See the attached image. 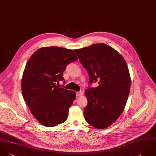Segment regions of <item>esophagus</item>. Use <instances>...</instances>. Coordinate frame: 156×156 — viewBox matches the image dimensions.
Returning a JSON list of instances; mask_svg holds the SVG:
<instances>
[{"label":"esophagus","instance_id":"1","mask_svg":"<svg viewBox=\"0 0 156 156\" xmlns=\"http://www.w3.org/2000/svg\"><path fill=\"white\" fill-rule=\"evenodd\" d=\"M83 95V92L82 91H80L76 92V96L80 97V96H82Z\"/></svg>","mask_w":156,"mask_h":156}]
</instances>
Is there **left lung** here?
<instances>
[{"mask_svg": "<svg viewBox=\"0 0 156 156\" xmlns=\"http://www.w3.org/2000/svg\"><path fill=\"white\" fill-rule=\"evenodd\" d=\"M89 76V83L98 81L96 88L84 94L87 105L84 110L86 121L98 129L113 124L124 110L131 87V78L124 57L104 43L75 49Z\"/></svg>", "mask_w": 156, "mask_h": 156, "instance_id": "1", "label": "left lung"}]
</instances>
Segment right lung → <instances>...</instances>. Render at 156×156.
Instances as JSON below:
<instances>
[{
	"label": "right lung",
	"mask_w": 156,
	"mask_h": 156,
	"mask_svg": "<svg viewBox=\"0 0 156 156\" xmlns=\"http://www.w3.org/2000/svg\"><path fill=\"white\" fill-rule=\"evenodd\" d=\"M78 59L71 49L43 47L28 60L22 78L23 99L32 115L41 125L53 127L64 122L76 93L60 88L67 65Z\"/></svg>",
	"instance_id": "add662e5"
}]
</instances>
